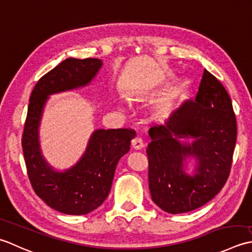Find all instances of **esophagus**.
<instances>
[{
  "label": "esophagus",
  "mask_w": 252,
  "mask_h": 252,
  "mask_svg": "<svg viewBox=\"0 0 252 252\" xmlns=\"http://www.w3.org/2000/svg\"><path fill=\"white\" fill-rule=\"evenodd\" d=\"M131 146L135 150H140V149H142L145 145H143V141L140 137H136L131 140Z\"/></svg>",
  "instance_id": "34e87169"
}]
</instances>
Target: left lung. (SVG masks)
<instances>
[{"label": "left lung", "mask_w": 252, "mask_h": 252, "mask_svg": "<svg viewBox=\"0 0 252 252\" xmlns=\"http://www.w3.org/2000/svg\"><path fill=\"white\" fill-rule=\"evenodd\" d=\"M149 136V189L163 211H192L220 191L232 166L237 127L227 91L207 69L196 100H185ZM190 158L196 165L189 174Z\"/></svg>", "instance_id": "left-lung-1"}]
</instances>
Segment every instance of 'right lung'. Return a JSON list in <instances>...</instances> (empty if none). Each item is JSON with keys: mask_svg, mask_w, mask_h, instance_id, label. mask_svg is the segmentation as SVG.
Here are the masks:
<instances>
[{"mask_svg": "<svg viewBox=\"0 0 252 252\" xmlns=\"http://www.w3.org/2000/svg\"><path fill=\"white\" fill-rule=\"evenodd\" d=\"M102 65L99 59H66L41 77L30 95L22 139L28 177L34 192L50 208L64 214L84 215L104 202L117 163L136 137L135 131L126 128L95 129L84 155L64 171L54 169L43 158L39 128L49 96L88 86Z\"/></svg>", "mask_w": 252, "mask_h": 252, "instance_id": "obj_1", "label": "right lung"}]
</instances>
